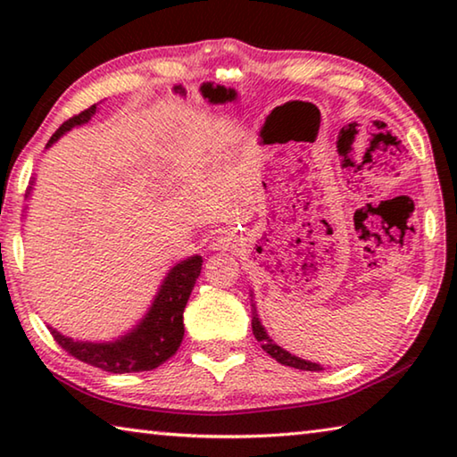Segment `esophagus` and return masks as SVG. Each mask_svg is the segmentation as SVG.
<instances>
[{"label": "esophagus", "mask_w": 457, "mask_h": 457, "mask_svg": "<svg viewBox=\"0 0 457 457\" xmlns=\"http://www.w3.org/2000/svg\"><path fill=\"white\" fill-rule=\"evenodd\" d=\"M237 245V237L234 234H223L218 237V247L220 250H236Z\"/></svg>", "instance_id": "34e87169"}]
</instances>
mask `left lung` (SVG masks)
Listing matches in <instances>:
<instances>
[{
  "label": "left lung",
  "instance_id": "8db88e82",
  "mask_svg": "<svg viewBox=\"0 0 457 457\" xmlns=\"http://www.w3.org/2000/svg\"><path fill=\"white\" fill-rule=\"evenodd\" d=\"M252 330H253V337H256L258 343L262 345V349H264L270 354V357L276 359L278 362H282V365L294 367V369H303V370H322V367L316 365V362L294 357V354H290L288 351H284L282 346H278L274 340L266 335L264 327L260 324L258 314H253V319H252Z\"/></svg>",
  "mask_w": 457,
  "mask_h": 457
}]
</instances>
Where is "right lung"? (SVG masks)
I'll use <instances>...</instances> for the list:
<instances>
[{
    "instance_id": "right-lung-1",
    "label": "right lung",
    "mask_w": 457,
    "mask_h": 457,
    "mask_svg": "<svg viewBox=\"0 0 457 457\" xmlns=\"http://www.w3.org/2000/svg\"><path fill=\"white\" fill-rule=\"evenodd\" d=\"M95 112L96 104H92L87 111L68 119L52 135L48 146L56 143L66 130L88 122ZM201 262H204L201 256H191L173 266L165 282L161 284L145 319L137 324V328L114 343H80V340H72L50 328L54 340L74 359L108 370V373H141V370L157 369L179 349L185 332L183 311L201 274Z\"/></svg>"
}]
</instances>
